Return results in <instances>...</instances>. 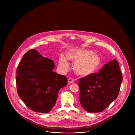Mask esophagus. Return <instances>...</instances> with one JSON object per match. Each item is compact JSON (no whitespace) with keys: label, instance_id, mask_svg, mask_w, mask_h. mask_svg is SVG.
<instances>
[{"label":"esophagus","instance_id":"obj_1","mask_svg":"<svg viewBox=\"0 0 135 135\" xmlns=\"http://www.w3.org/2000/svg\"><path fill=\"white\" fill-rule=\"evenodd\" d=\"M74 79H72V78H69V79H68V82H69V83H70V84H71V83H73V82H74Z\"/></svg>","mask_w":135,"mask_h":135}]
</instances>
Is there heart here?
Returning <instances> with one entry per match:
<instances>
[{
	"label": "heart",
	"instance_id": "obj_1",
	"mask_svg": "<svg viewBox=\"0 0 135 135\" xmlns=\"http://www.w3.org/2000/svg\"><path fill=\"white\" fill-rule=\"evenodd\" d=\"M68 59L74 61V70L77 75L89 76L94 73L100 64V58L92 51L86 49L75 50L68 54V58L62 55L59 59L61 67L66 70L69 68Z\"/></svg>",
	"mask_w": 135,
	"mask_h": 135
}]
</instances>
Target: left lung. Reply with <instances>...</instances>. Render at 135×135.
<instances>
[{
  "instance_id": "1",
  "label": "left lung",
  "mask_w": 135,
  "mask_h": 135,
  "mask_svg": "<svg viewBox=\"0 0 135 135\" xmlns=\"http://www.w3.org/2000/svg\"><path fill=\"white\" fill-rule=\"evenodd\" d=\"M123 80L118 62L105 64L97 73L79 78V101L90 113L104 111L118 95Z\"/></svg>"
}]
</instances>
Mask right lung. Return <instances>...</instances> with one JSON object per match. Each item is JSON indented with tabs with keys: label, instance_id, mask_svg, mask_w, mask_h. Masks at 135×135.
<instances>
[{
	"label": "right lung",
	"instance_id": "right-lung-1",
	"mask_svg": "<svg viewBox=\"0 0 135 135\" xmlns=\"http://www.w3.org/2000/svg\"><path fill=\"white\" fill-rule=\"evenodd\" d=\"M54 61L35 49L25 54L17 69L18 94L31 110L48 113L56 104L59 90L67 85L65 76L52 71Z\"/></svg>",
	"mask_w": 135,
	"mask_h": 135
}]
</instances>
